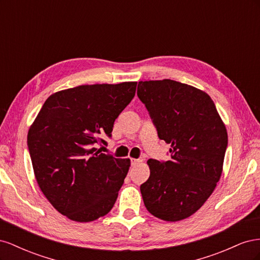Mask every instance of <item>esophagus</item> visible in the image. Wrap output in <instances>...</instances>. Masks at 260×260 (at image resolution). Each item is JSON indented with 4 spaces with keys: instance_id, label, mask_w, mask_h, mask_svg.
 <instances>
[{
    "instance_id": "esophagus-1",
    "label": "esophagus",
    "mask_w": 260,
    "mask_h": 260,
    "mask_svg": "<svg viewBox=\"0 0 260 260\" xmlns=\"http://www.w3.org/2000/svg\"><path fill=\"white\" fill-rule=\"evenodd\" d=\"M141 161V159H137V158H131V165L132 166H136V165H138V164H140Z\"/></svg>"
}]
</instances>
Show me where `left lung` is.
<instances>
[{
  "instance_id": "obj_1",
  "label": "left lung",
  "mask_w": 260,
  "mask_h": 260,
  "mask_svg": "<svg viewBox=\"0 0 260 260\" xmlns=\"http://www.w3.org/2000/svg\"><path fill=\"white\" fill-rule=\"evenodd\" d=\"M138 96L160 140L170 144V160L148 159L151 175L141 184L144 205L165 221L192 216L221 177L228 133L207 93L175 80L140 81Z\"/></svg>"
}]
</instances>
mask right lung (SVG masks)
Instances as JSON below:
<instances>
[{"label": "right lung", "instance_id": "1", "mask_svg": "<svg viewBox=\"0 0 260 260\" xmlns=\"http://www.w3.org/2000/svg\"><path fill=\"white\" fill-rule=\"evenodd\" d=\"M137 82L79 85L52 94L31 125L27 143L37 182L53 207L78 222L113 208L130 159L102 153Z\"/></svg>", "mask_w": 260, "mask_h": 260}]
</instances>
